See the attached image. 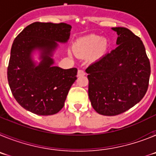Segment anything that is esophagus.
<instances>
[{"label": "esophagus", "instance_id": "esophagus-1", "mask_svg": "<svg viewBox=\"0 0 156 156\" xmlns=\"http://www.w3.org/2000/svg\"><path fill=\"white\" fill-rule=\"evenodd\" d=\"M85 75V72L83 71V70H78V73H77V76H83Z\"/></svg>", "mask_w": 156, "mask_h": 156}]
</instances>
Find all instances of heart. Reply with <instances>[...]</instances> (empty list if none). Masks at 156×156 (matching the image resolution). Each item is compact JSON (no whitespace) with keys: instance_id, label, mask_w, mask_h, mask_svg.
Wrapping results in <instances>:
<instances>
[{"instance_id":"obj_1","label":"heart","mask_w":156,"mask_h":156,"mask_svg":"<svg viewBox=\"0 0 156 156\" xmlns=\"http://www.w3.org/2000/svg\"><path fill=\"white\" fill-rule=\"evenodd\" d=\"M107 41L97 35H90L81 38L75 44V51L80 55H88L93 53L94 59L100 58L105 52ZM71 55V53H69Z\"/></svg>"}]
</instances>
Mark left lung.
I'll use <instances>...</instances> for the list:
<instances>
[{
    "label": "left lung",
    "mask_w": 156,
    "mask_h": 156,
    "mask_svg": "<svg viewBox=\"0 0 156 156\" xmlns=\"http://www.w3.org/2000/svg\"><path fill=\"white\" fill-rule=\"evenodd\" d=\"M117 47L86 69L94 109L116 115L140 101L147 92L151 67L141 40L124 27H113Z\"/></svg>",
    "instance_id": "obj_1"
}]
</instances>
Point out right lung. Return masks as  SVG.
Listing matches in <instances>:
<instances>
[{
	"label": "right lung",
	"mask_w": 156,
	"mask_h": 156,
	"mask_svg": "<svg viewBox=\"0 0 156 156\" xmlns=\"http://www.w3.org/2000/svg\"><path fill=\"white\" fill-rule=\"evenodd\" d=\"M72 27L66 23H34L16 37L8 67V80L20 105L40 115L58 112L64 106L70 87L77 79V69L54 66V52L58 43L69 39ZM39 53L40 62L33 54Z\"/></svg>",
	"instance_id": "1"
}]
</instances>
